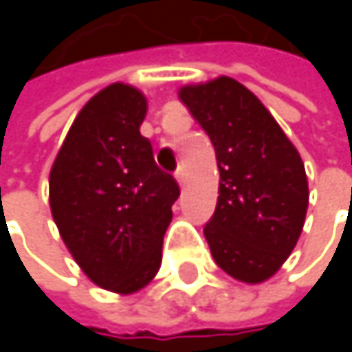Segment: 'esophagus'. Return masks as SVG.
Segmentation results:
<instances>
[{
	"label": "esophagus",
	"mask_w": 352,
	"mask_h": 352,
	"mask_svg": "<svg viewBox=\"0 0 352 352\" xmlns=\"http://www.w3.org/2000/svg\"><path fill=\"white\" fill-rule=\"evenodd\" d=\"M175 177H177V183L183 187V185H185V181H187V173H185V169H183V167H179V169H177Z\"/></svg>",
	"instance_id": "34e87169"
}]
</instances>
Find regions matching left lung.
Wrapping results in <instances>:
<instances>
[{
    "mask_svg": "<svg viewBox=\"0 0 352 352\" xmlns=\"http://www.w3.org/2000/svg\"><path fill=\"white\" fill-rule=\"evenodd\" d=\"M179 98L216 151L220 195L204 226L212 256L230 277L261 283L304 228L310 193L300 153L256 96L230 77L183 87Z\"/></svg>",
    "mask_w": 352,
    "mask_h": 352,
    "instance_id": "1",
    "label": "left lung"
}]
</instances>
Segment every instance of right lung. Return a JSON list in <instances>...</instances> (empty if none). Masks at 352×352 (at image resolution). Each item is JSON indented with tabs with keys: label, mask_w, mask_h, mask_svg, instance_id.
I'll return each mask as SVG.
<instances>
[{
	"label": "right lung",
	"mask_w": 352,
	"mask_h": 352,
	"mask_svg": "<svg viewBox=\"0 0 352 352\" xmlns=\"http://www.w3.org/2000/svg\"><path fill=\"white\" fill-rule=\"evenodd\" d=\"M144 96L113 83L75 118L50 171V210L77 265L100 287L132 294L161 267L179 197L140 134Z\"/></svg>",
	"instance_id": "obj_1"
}]
</instances>
